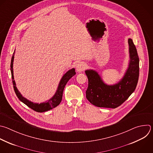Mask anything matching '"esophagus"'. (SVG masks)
Segmentation results:
<instances>
[{"label":"esophagus","instance_id":"esophagus-1","mask_svg":"<svg viewBox=\"0 0 153 153\" xmlns=\"http://www.w3.org/2000/svg\"><path fill=\"white\" fill-rule=\"evenodd\" d=\"M86 67V65L85 62H80L79 63H78L76 65V70L78 72H81L83 70H85V69Z\"/></svg>","mask_w":153,"mask_h":153}]
</instances>
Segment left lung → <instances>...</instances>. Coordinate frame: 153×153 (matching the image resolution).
<instances>
[{
  "mask_svg": "<svg viewBox=\"0 0 153 153\" xmlns=\"http://www.w3.org/2000/svg\"><path fill=\"white\" fill-rule=\"evenodd\" d=\"M130 62L128 67L120 82L113 85L104 83L98 73L88 70V79L86 97L93 105L99 108H116L122 105L135 90L139 74V59L131 39H128Z\"/></svg>",
  "mask_w": 153,
  "mask_h": 153,
  "instance_id": "left-lung-1",
  "label": "left lung"
}]
</instances>
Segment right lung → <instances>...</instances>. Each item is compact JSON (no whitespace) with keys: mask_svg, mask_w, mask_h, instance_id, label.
Returning a JSON list of instances; mask_svg holds the SVG:
<instances>
[{"mask_svg":"<svg viewBox=\"0 0 153 153\" xmlns=\"http://www.w3.org/2000/svg\"><path fill=\"white\" fill-rule=\"evenodd\" d=\"M14 54H15V50L14 52L12 58H11V76H12V79H13V83L14 86V91L19 98V99L23 102L24 104H25L26 106H27L30 109H33V111L38 112H44L48 111L50 109H52L53 108H56L58 106L60 103L61 102V100L62 98V94L63 91L65 88V86L66 85L68 81L76 74L75 69L72 68L70 70H68L62 77L61 79V81L59 83L57 91L55 95L53 96V97L51 98L48 101H46L45 102L41 103L40 104L39 103H33L32 101L27 100L26 98L23 97L22 95L20 94V92L19 91L16 87V84L14 79V74H13V62H14Z\"/></svg>","mask_w":153,"mask_h":153,"instance_id":"obj_1","label":"right lung"}]
</instances>
